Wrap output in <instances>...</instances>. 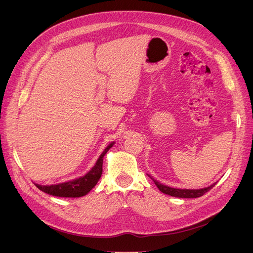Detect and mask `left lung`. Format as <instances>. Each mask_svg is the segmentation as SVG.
Wrapping results in <instances>:
<instances>
[{"label":"left lung","mask_w":253,"mask_h":253,"mask_svg":"<svg viewBox=\"0 0 253 253\" xmlns=\"http://www.w3.org/2000/svg\"><path fill=\"white\" fill-rule=\"evenodd\" d=\"M148 176L153 181H154V183L157 186L159 191H162L163 193L168 194V195H171V196H174V197H180V198H196V197L203 196L206 192H208L209 190H211L214 186L216 185V182H214L213 185H211L209 187L203 188V189H196V190L176 189V188H171V187H168V186L163 185V183H160L159 181H157L156 179L153 178L152 176L149 175V174H148Z\"/></svg>","instance_id":"1"}]
</instances>
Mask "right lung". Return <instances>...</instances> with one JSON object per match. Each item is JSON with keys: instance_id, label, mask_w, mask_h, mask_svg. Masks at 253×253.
<instances>
[{"instance_id": "add662e5", "label": "right lung", "mask_w": 253, "mask_h": 253, "mask_svg": "<svg viewBox=\"0 0 253 253\" xmlns=\"http://www.w3.org/2000/svg\"><path fill=\"white\" fill-rule=\"evenodd\" d=\"M113 144L114 142L110 143L108 147L105 148V150L102 152V154L99 156L95 166L91 168V170L84 176H82V177L50 186H41L36 183L37 188L49 195L59 197H81L86 195L89 191L97 185L98 180L100 179L102 174L103 157L106 153H108V151L113 147Z\"/></svg>"}]
</instances>
